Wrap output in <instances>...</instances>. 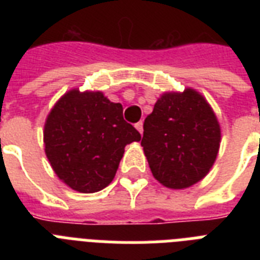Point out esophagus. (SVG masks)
I'll list each match as a JSON object with an SVG mask.
<instances>
[{"label": "esophagus", "instance_id": "esophagus-1", "mask_svg": "<svg viewBox=\"0 0 260 260\" xmlns=\"http://www.w3.org/2000/svg\"><path fill=\"white\" fill-rule=\"evenodd\" d=\"M135 126H136V129H138L140 134H143V121H139Z\"/></svg>", "mask_w": 260, "mask_h": 260}]
</instances>
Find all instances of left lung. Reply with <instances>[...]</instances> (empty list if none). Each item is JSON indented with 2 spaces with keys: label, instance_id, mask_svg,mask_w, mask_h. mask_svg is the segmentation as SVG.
Wrapping results in <instances>:
<instances>
[{
  "label": "left lung",
  "instance_id": "obj_1",
  "mask_svg": "<svg viewBox=\"0 0 260 260\" xmlns=\"http://www.w3.org/2000/svg\"><path fill=\"white\" fill-rule=\"evenodd\" d=\"M142 147L155 179L186 189L213 166L221 140L216 114L193 89L165 93L144 120Z\"/></svg>",
  "mask_w": 260,
  "mask_h": 260
}]
</instances>
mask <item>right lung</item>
<instances>
[{
	"label": "right lung",
	"mask_w": 260,
	"mask_h": 260,
	"mask_svg": "<svg viewBox=\"0 0 260 260\" xmlns=\"http://www.w3.org/2000/svg\"><path fill=\"white\" fill-rule=\"evenodd\" d=\"M140 134L122 117V105L101 91L74 89L59 100L44 125L46 155L59 179L79 193L113 181L126 144Z\"/></svg>",
	"instance_id": "1"
}]
</instances>
